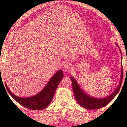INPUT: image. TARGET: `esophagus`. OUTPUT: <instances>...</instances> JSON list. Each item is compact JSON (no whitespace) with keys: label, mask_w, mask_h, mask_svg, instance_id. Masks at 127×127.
I'll return each mask as SVG.
<instances>
[{"label":"esophagus","mask_w":127,"mask_h":127,"mask_svg":"<svg viewBox=\"0 0 127 127\" xmlns=\"http://www.w3.org/2000/svg\"><path fill=\"white\" fill-rule=\"evenodd\" d=\"M71 68H72V67L69 63H65L63 64V69L64 71H69V70L71 69Z\"/></svg>","instance_id":"obj_1"}]
</instances>
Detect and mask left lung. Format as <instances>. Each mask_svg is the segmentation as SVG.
Here are the masks:
<instances>
[{"label": "left lung", "mask_w": 127, "mask_h": 127, "mask_svg": "<svg viewBox=\"0 0 127 127\" xmlns=\"http://www.w3.org/2000/svg\"><path fill=\"white\" fill-rule=\"evenodd\" d=\"M115 45L119 47L118 44L115 43ZM120 54L122 55L121 50L119 49ZM122 68H121V74H120V78L119 83L118 87L114 90V92L104 98H95L94 96H90L86 92H84V90H82L79 84L75 80V78L72 76L71 79L72 80V88H73V91L74 93V95L75 96L76 101L82 107L88 110H97L104 107L109 103L111 100L114 99L119 91L120 86L122 85V82L123 79V70L122 67Z\"/></svg>", "instance_id": "8db88e82"}]
</instances>
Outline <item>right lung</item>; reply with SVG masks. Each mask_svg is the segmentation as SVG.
Masks as SVG:
<instances>
[{
    "instance_id": "add662e5",
    "label": "right lung",
    "mask_w": 127,
    "mask_h": 127,
    "mask_svg": "<svg viewBox=\"0 0 127 127\" xmlns=\"http://www.w3.org/2000/svg\"><path fill=\"white\" fill-rule=\"evenodd\" d=\"M63 77V71L59 70L52 76L41 92L29 97L23 98L17 96L9 90L5 82V85L11 96L21 106L31 110H42L47 107L51 102L56 88Z\"/></svg>"
}]
</instances>
